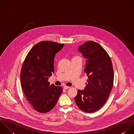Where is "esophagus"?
<instances>
[{
	"label": "esophagus",
	"instance_id": "34e87169",
	"mask_svg": "<svg viewBox=\"0 0 134 134\" xmlns=\"http://www.w3.org/2000/svg\"><path fill=\"white\" fill-rule=\"evenodd\" d=\"M70 88V87H68V86H64V88L65 89H69Z\"/></svg>",
	"mask_w": 134,
	"mask_h": 134
}]
</instances>
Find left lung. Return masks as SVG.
Returning a JSON list of instances; mask_svg holds the SVG:
<instances>
[{"instance_id":"1","label":"left lung","mask_w":134,"mask_h":134,"mask_svg":"<svg viewBox=\"0 0 134 134\" xmlns=\"http://www.w3.org/2000/svg\"><path fill=\"white\" fill-rule=\"evenodd\" d=\"M78 52L86 59L85 72L88 78L84 90H78L74 99L82 111L92 113L103 106L111 91L114 80L112 61L105 50L93 41L79 46Z\"/></svg>"}]
</instances>
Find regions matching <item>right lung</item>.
I'll return each mask as SVG.
<instances>
[{"instance_id": "1", "label": "right lung", "mask_w": 134, "mask_h": 134, "mask_svg": "<svg viewBox=\"0 0 134 134\" xmlns=\"http://www.w3.org/2000/svg\"><path fill=\"white\" fill-rule=\"evenodd\" d=\"M64 44L43 41L27 54L20 73L24 93L33 109L44 113L52 110L63 92L61 87L49 85L48 77L54 73V57Z\"/></svg>"}]
</instances>
